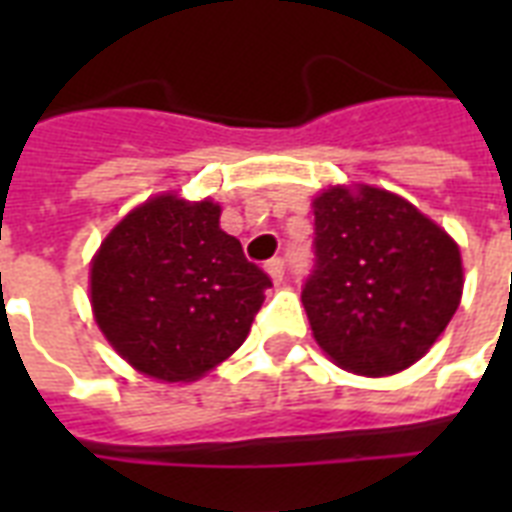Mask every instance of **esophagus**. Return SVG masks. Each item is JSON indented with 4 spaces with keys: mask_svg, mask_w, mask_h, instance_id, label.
<instances>
[{
    "mask_svg": "<svg viewBox=\"0 0 512 512\" xmlns=\"http://www.w3.org/2000/svg\"><path fill=\"white\" fill-rule=\"evenodd\" d=\"M265 271H268V276L273 279V284H281V279H284V260H281V257H273V260L265 263Z\"/></svg>",
    "mask_w": 512,
    "mask_h": 512,
    "instance_id": "obj_1",
    "label": "esophagus"
}]
</instances>
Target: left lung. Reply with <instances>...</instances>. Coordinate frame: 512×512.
Returning a JSON list of instances; mask_svg holds the SVG:
<instances>
[{
  "label": "left lung",
  "instance_id": "1",
  "mask_svg": "<svg viewBox=\"0 0 512 512\" xmlns=\"http://www.w3.org/2000/svg\"><path fill=\"white\" fill-rule=\"evenodd\" d=\"M313 271L303 305L337 366L364 377L420 361L462 297L460 247L396 193L335 185L313 199Z\"/></svg>",
  "mask_w": 512,
  "mask_h": 512
}]
</instances>
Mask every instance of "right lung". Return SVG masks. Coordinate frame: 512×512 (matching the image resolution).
Segmentation results:
<instances>
[{"mask_svg": "<svg viewBox=\"0 0 512 512\" xmlns=\"http://www.w3.org/2000/svg\"><path fill=\"white\" fill-rule=\"evenodd\" d=\"M271 287L220 228L215 201L148 199L100 244L90 268L100 332L138 372L191 382L223 364Z\"/></svg>", "mask_w": 512, "mask_h": 512, "instance_id": "right-lung-1", "label": "right lung"}]
</instances>
